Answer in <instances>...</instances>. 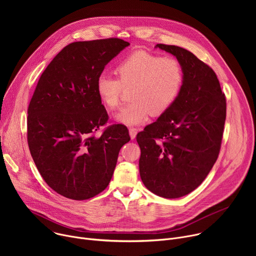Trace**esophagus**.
I'll list each match as a JSON object with an SVG mask.
<instances>
[{"label":"esophagus","instance_id":"1","mask_svg":"<svg viewBox=\"0 0 256 256\" xmlns=\"http://www.w3.org/2000/svg\"><path fill=\"white\" fill-rule=\"evenodd\" d=\"M136 134H138L136 128H130V136L132 140H134L136 138Z\"/></svg>","mask_w":256,"mask_h":256}]
</instances>
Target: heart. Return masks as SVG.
<instances>
[{
	"mask_svg": "<svg viewBox=\"0 0 256 256\" xmlns=\"http://www.w3.org/2000/svg\"><path fill=\"white\" fill-rule=\"evenodd\" d=\"M118 78L100 75L96 92L101 102L109 108L120 105L124 89H132L130 102L114 120L128 126L147 122L151 112L155 116L166 112L178 98L184 75L180 62L148 52H134L116 68Z\"/></svg>",
	"mask_w": 256,
	"mask_h": 256,
	"instance_id": "1",
	"label": "heart"
}]
</instances>
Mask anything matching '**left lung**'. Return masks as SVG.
Instances as JSON below:
<instances>
[{
  "label": "left lung",
  "mask_w": 256,
  "mask_h": 256,
  "mask_svg": "<svg viewBox=\"0 0 256 256\" xmlns=\"http://www.w3.org/2000/svg\"><path fill=\"white\" fill-rule=\"evenodd\" d=\"M184 70L174 104L136 134L142 184L153 194L178 198L194 190L216 163L226 120V98L216 75L192 52L157 44Z\"/></svg>",
  "instance_id": "left-lung-1"
}]
</instances>
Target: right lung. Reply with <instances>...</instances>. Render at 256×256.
<instances>
[{"instance_id":"right-lung-1","label":"right lung","mask_w":256,"mask_h":256,"mask_svg":"<svg viewBox=\"0 0 256 256\" xmlns=\"http://www.w3.org/2000/svg\"><path fill=\"white\" fill-rule=\"evenodd\" d=\"M130 44L120 38L77 42L64 48L46 66L28 106L27 140L40 175L58 194L91 198L112 180L126 126L108 120L96 92L105 66Z\"/></svg>"}]
</instances>
